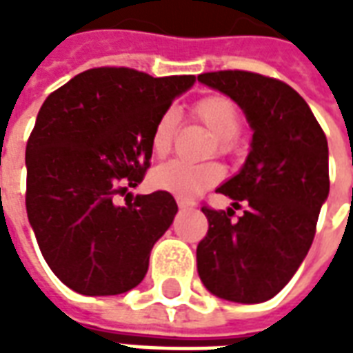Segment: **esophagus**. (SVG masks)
Segmentation results:
<instances>
[{
	"label": "esophagus",
	"instance_id": "1",
	"mask_svg": "<svg viewBox=\"0 0 353 353\" xmlns=\"http://www.w3.org/2000/svg\"><path fill=\"white\" fill-rule=\"evenodd\" d=\"M177 206L185 210V208H192L194 206V202L192 200H187V199H177Z\"/></svg>",
	"mask_w": 353,
	"mask_h": 353
}]
</instances>
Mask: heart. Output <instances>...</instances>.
Here are the masks:
<instances>
[{
	"label": "heart",
	"mask_w": 353,
	"mask_h": 353,
	"mask_svg": "<svg viewBox=\"0 0 353 353\" xmlns=\"http://www.w3.org/2000/svg\"><path fill=\"white\" fill-rule=\"evenodd\" d=\"M192 117L204 124L208 130L215 134L214 151L217 153L230 154L238 149V132L242 130V113L229 96L225 94H210L194 101L192 105ZM179 117L174 109H166L154 121L151 130V151L154 157L164 159L174 147ZM225 176V170L219 162L210 161L202 164H192L185 161H170L151 172L149 181L154 189L172 192L181 199L196 196L208 187L219 183Z\"/></svg>",
	"instance_id": "obj_1"
}]
</instances>
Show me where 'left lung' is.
I'll return each instance as SVG.
<instances>
[{
	"label": "left lung",
	"instance_id": "obj_1",
	"mask_svg": "<svg viewBox=\"0 0 353 353\" xmlns=\"http://www.w3.org/2000/svg\"><path fill=\"white\" fill-rule=\"evenodd\" d=\"M200 83L230 96L253 128L244 168L217 192L245 214L202 206L206 236L196 248L208 291L234 303H265L285 288L310 250L329 194L327 138L303 96L283 81L225 70Z\"/></svg>",
	"mask_w": 353,
	"mask_h": 353
}]
</instances>
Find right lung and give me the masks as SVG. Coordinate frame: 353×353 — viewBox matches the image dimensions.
Returning a JSON list of instances; mask_svg holds the SVG:
<instances>
[{
  "label": "right lung",
  "mask_w": 353,
  "mask_h": 353,
  "mask_svg": "<svg viewBox=\"0 0 353 353\" xmlns=\"http://www.w3.org/2000/svg\"><path fill=\"white\" fill-rule=\"evenodd\" d=\"M192 83L92 68L39 109L26 145L28 219L50 270L73 291L119 295L145 278L176 200L154 191L119 206L115 196L143 181L154 121Z\"/></svg>",
  "instance_id": "right-lung-1"
}]
</instances>
